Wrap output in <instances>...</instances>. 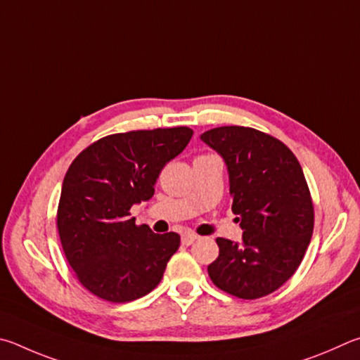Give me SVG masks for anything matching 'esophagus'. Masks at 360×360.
Segmentation results:
<instances>
[{
    "instance_id": "obj_1",
    "label": "esophagus",
    "mask_w": 360,
    "mask_h": 360,
    "mask_svg": "<svg viewBox=\"0 0 360 360\" xmlns=\"http://www.w3.org/2000/svg\"><path fill=\"white\" fill-rule=\"evenodd\" d=\"M196 238H198V236L196 234H193V232H185L184 236H181V243L184 245H191V243H194L196 242Z\"/></svg>"
}]
</instances>
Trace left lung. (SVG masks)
Wrapping results in <instances>:
<instances>
[{
  "label": "left lung",
  "mask_w": 360,
  "mask_h": 360,
  "mask_svg": "<svg viewBox=\"0 0 360 360\" xmlns=\"http://www.w3.org/2000/svg\"><path fill=\"white\" fill-rule=\"evenodd\" d=\"M200 141L223 158L242 242L217 238L219 256L207 270L213 285L238 299H259L291 278L314 224L304 170L285 143L245 126H221Z\"/></svg>",
  "instance_id": "8db88e82"
}]
</instances>
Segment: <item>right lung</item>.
<instances>
[{
  "instance_id": "right-lung-1",
  "label": "right lung",
  "mask_w": 360,
  "mask_h": 360,
  "mask_svg": "<svg viewBox=\"0 0 360 360\" xmlns=\"http://www.w3.org/2000/svg\"><path fill=\"white\" fill-rule=\"evenodd\" d=\"M191 136L186 126L112 134L91 143L69 166L56 226L69 266L99 299L131 302L161 281L180 236L136 226L129 210L153 198L161 169L185 150Z\"/></svg>"
}]
</instances>
